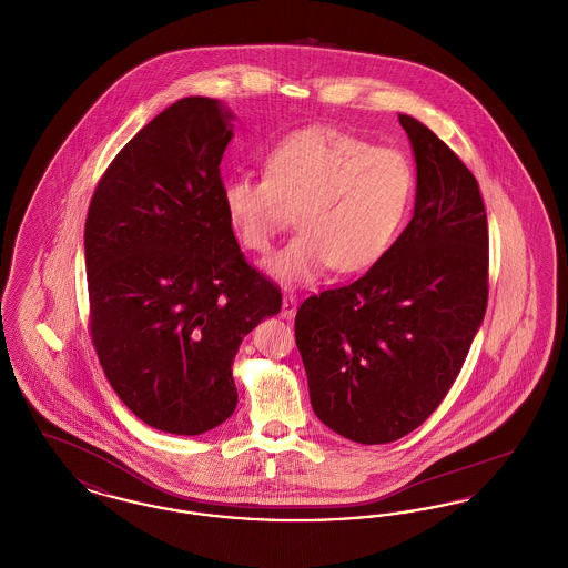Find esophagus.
Returning a JSON list of instances; mask_svg holds the SVG:
<instances>
[{"label":"esophagus","mask_w":568,"mask_h":568,"mask_svg":"<svg viewBox=\"0 0 568 568\" xmlns=\"http://www.w3.org/2000/svg\"><path fill=\"white\" fill-rule=\"evenodd\" d=\"M297 297L294 294H285L283 296V306H281V315L283 320H292L296 315Z\"/></svg>","instance_id":"34e87169"}]
</instances>
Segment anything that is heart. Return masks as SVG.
Listing matches in <instances>:
<instances>
[{"label": "heart", "instance_id": "b5f03b06", "mask_svg": "<svg viewBox=\"0 0 568 568\" xmlns=\"http://www.w3.org/2000/svg\"><path fill=\"white\" fill-rule=\"evenodd\" d=\"M413 191V170L400 153L313 125L272 146L264 176H223L221 204L239 241L255 253L271 251L296 211L300 234L266 271L283 285H297L327 266L336 272L373 266L405 225Z\"/></svg>", "mask_w": 568, "mask_h": 568}]
</instances>
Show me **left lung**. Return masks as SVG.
<instances>
[{
	"label": "left lung",
	"mask_w": 568,
	"mask_h": 568,
	"mask_svg": "<svg viewBox=\"0 0 568 568\" xmlns=\"http://www.w3.org/2000/svg\"><path fill=\"white\" fill-rule=\"evenodd\" d=\"M417 165L405 232L352 285L306 297L296 345L315 415L381 445L422 426L462 371L487 306V215L473 172L398 114Z\"/></svg>",
	"instance_id": "left-lung-1"
}]
</instances>
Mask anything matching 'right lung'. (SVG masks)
Wrapping results in <instances>:
<instances>
[{
    "label": "right lung",
    "mask_w": 568,
    "mask_h": 568,
    "mask_svg": "<svg viewBox=\"0 0 568 568\" xmlns=\"http://www.w3.org/2000/svg\"><path fill=\"white\" fill-rule=\"evenodd\" d=\"M232 119L219 100L174 102L119 151L87 213L95 352L123 405L162 433H209L234 413L236 352L281 311L221 204Z\"/></svg>",
    "instance_id": "1"
}]
</instances>
